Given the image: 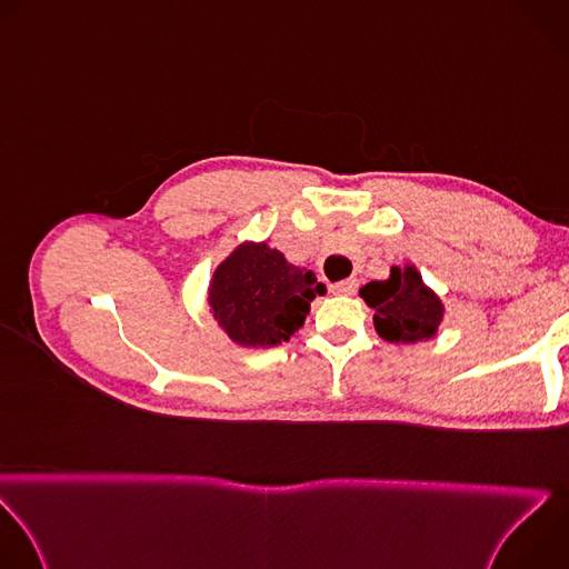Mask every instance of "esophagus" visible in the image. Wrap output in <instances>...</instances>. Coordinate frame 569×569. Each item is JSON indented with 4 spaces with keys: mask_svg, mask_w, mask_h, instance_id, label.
<instances>
[{
    "mask_svg": "<svg viewBox=\"0 0 569 569\" xmlns=\"http://www.w3.org/2000/svg\"><path fill=\"white\" fill-rule=\"evenodd\" d=\"M331 290H333L336 295H356V290H358V281H356V279H347V281L333 283V286H331Z\"/></svg>",
    "mask_w": 569,
    "mask_h": 569,
    "instance_id": "esophagus-1",
    "label": "esophagus"
}]
</instances>
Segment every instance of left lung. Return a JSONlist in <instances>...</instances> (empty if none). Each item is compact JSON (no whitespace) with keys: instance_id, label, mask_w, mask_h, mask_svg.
I'll use <instances>...</instances> for the list:
<instances>
[{"instance_id":"left-lung-1","label":"left lung","mask_w":569,"mask_h":569,"mask_svg":"<svg viewBox=\"0 0 569 569\" xmlns=\"http://www.w3.org/2000/svg\"><path fill=\"white\" fill-rule=\"evenodd\" d=\"M360 297L373 308L378 336L396 345H417L432 340L443 319V303L415 266L391 268L389 279L369 281Z\"/></svg>"}]
</instances>
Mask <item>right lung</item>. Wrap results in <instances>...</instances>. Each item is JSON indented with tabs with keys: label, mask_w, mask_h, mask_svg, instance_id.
Here are the masks:
<instances>
[{
	"label": "right lung",
	"mask_w": 569,
	"mask_h": 569,
	"mask_svg": "<svg viewBox=\"0 0 569 569\" xmlns=\"http://www.w3.org/2000/svg\"><path fill=\"white\" fill-rule=\"evenodd\" d=\"M323 292L312 270L288 263L268 242H242L216 268L209 308L231 342L266 349L288 342Z\"/></svg>",
	"instance_id": "add662e5"
}]
</instances>
